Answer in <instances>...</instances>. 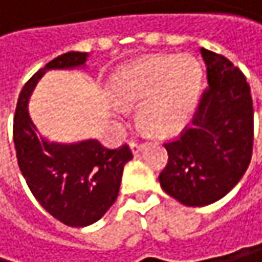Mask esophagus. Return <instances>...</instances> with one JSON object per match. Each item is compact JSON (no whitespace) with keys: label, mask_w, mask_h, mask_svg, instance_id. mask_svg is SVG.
I'll use <instances>...</instances> for the list:
<instances>
[{"label":"esophagus","mask_w":262,"mask_h":262,"mask_svg":"<svg viewBox=\"0 0 262 262\" xmlns=\"http://www.w3.org/2000/svg\"><path fill=\"white\" fill-rule=\"evenodd\" d=\"M143 147H144V144L143 143H138V141H135V140H132L130 141V149H132V152H140V150H143Z\"/></svg>","instance_id":"esophagus-1"}]
</instances>
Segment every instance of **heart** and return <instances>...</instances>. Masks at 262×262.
<instances>
[{"mask_svg": "<svg viewBox=\"0 0 262 262\" xmlns=\"http://www.w3.org/2000/svg\"><path fill=\"white\" fill-rule=\"evenodd\" d=\"M203 81L192 56H160L122 69L113 80L121 102L141 103V122L159 135H173L192 115Z\"/></svg>", "mask_w": 262, "mask_h": 262, "instance_id": "1", "label": "heart"}]
</instances>
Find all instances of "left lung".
Here are the masks:
<instances>
[{
  "label": "left lung",
  "mask_w": 262,
  "mask_h": 262,
  "mask_svg": "<svg viewBox=\"0 0 262 262\" xmlns=\"http://www.w3.org/2000/svg\"><path fill=\"white\" fill-rule=\"evenodd\" d=\"M200 52L209 86L192 125L165 143L168 163L159 176L165 193L190 207L212 204L231 192L253 150V102L244 74L225 56Z\"/></svg>",
  "instance_id": "1"
}]
</instances>
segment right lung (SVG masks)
Wrapping results in <instances>:
<instances>
[{"instance_id":"right-lung-1","label":"right lung","mask_w":262,"mask_h":262,"mask_svg":"<svg viewBox=\"0 0 262 262\" xmlns=\"http://www.w3.org/2000/svg\"><path fill=\"white\" fill-rule=\"evenodd\" d=\"M86 61L88 53L69 52L37 70L25 83L14 116L17 160L29 190L50 215L75 228L96 223L113 206L132 150L127 144L108 149L97 140L50 143L37 134L28 100L47 70L86 67Z\"/></svg>"}]
</instances>
